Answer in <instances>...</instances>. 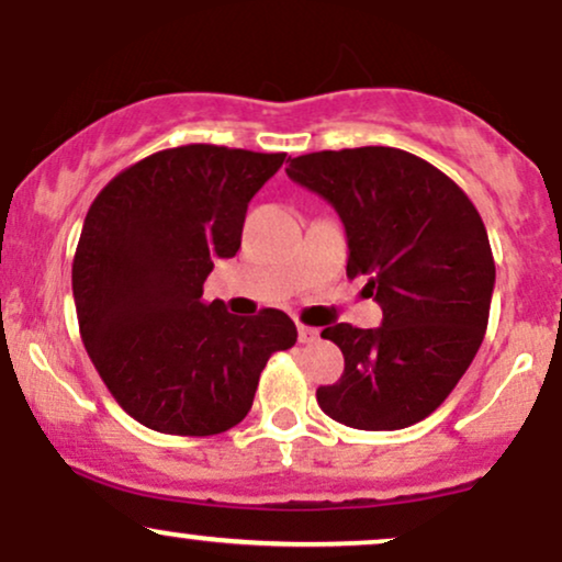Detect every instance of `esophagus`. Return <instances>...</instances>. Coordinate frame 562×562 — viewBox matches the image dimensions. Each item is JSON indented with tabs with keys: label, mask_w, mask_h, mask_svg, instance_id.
I'll list each match as a JSON object with an SVG mask.
<instances>
[{
	"label": "esophagus",
	"mask_w": 562,
	"mask_h": 562,
	"mask_svg": "<svg viewBox=\"0 0 562 562\" xmlns=\"http://www.w3.org/2000/svg\"><path fill=\"white\" fill-rule=\"evenodd\" d=\"M319 338V330L317 327H306V325H299V340L301 344H314V340Z\"/></svg>",
	"instance_id": "esophagus-1"
}]
</instances>
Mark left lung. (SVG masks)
<instances>
[{"label":"left lung","instance_id":"1","mask_svg":"<svg viewBox=\"0 0 562 562\" xmlns=\"http://www.w3.org/2000/svg\"><path fill=\"white\" fill-rule=\"evenodd\" d=\"M288 177L338 211L348 277L383 308L375 330H322L346 370L319 385L333 420L398 430L425 420L479 353L494 293V256L470 198L428 160L396 147L322 150L290 160Z\"/></svg>","mask_w":562,"mask_h":562}]
</instances>
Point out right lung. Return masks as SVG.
<instances>
[{
	"instance_id": "add662e5",
	"label": "right lung",
	"mask_w": 562,
	"mask_h": 562,
	"mask_svg": "<svg viewBox=\"0 0 562 562\" xmlns=\"http://www.w3.org/2000/svg\"><path fill=\"white\" fill-rule=\"evenodd\" d=\"M285 153L184 145L102 187L74 259L81 340L102 383L145 428L214 436L250 412L261 370L299 330L280 308L237 317L203 303L216 259L240 248L245 211Z\"/></svg>"
}]
</instances>
